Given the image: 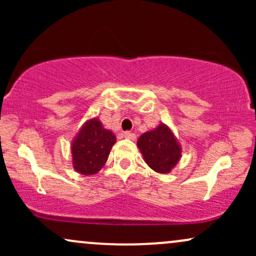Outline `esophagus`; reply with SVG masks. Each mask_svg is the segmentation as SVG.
<instances>
[{"mask_svg":"<svg viewBox=\"0 0 256 256\" xmlns=\"http://www.w3.org/2000/svg\"><path fill=\"white\" fill-rule=\"evenodd\" d=\"M124 137H125V138H128V140H136V134H132V132H130V131H126V132H124Z\"/></svg>","mask_w":256,"mask_h":256,"instance_id":"esophagus-1","label":"esophagus"}]
</instances>
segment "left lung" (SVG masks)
<instances>
[{"label":"left lung","instance_id":"obj_1","mask_svg":"<svg viewBox=\"0 0 256 256\" xmlns=\"http://www.w3.org/2000/svg\"><path fill=\"white\" fill-rule=\"evenodd\" d=\"M137 146L146 162L158 173L170 172L180 158V148L166 125L161 124L155 130L146 132L138 138Z\"/></svg>","mask_w":256,"mask_h":256}]
</instances>
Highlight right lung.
Listing matches in <instances>:
<instances>
[{"mask_svg":"<svg viewBox=\"0 0 256 256\" xmlns=\"http://www.w3.org/2000/svg\"><path fill=\"white\" fill-rule=\"evenodd\" d=\"M116 138L98 119L89 120L72 144L73 165L82 174H95L104 167Z\"/></svg>","mask_w":256,"mask_h":256,"instance_id":"right-lung-1","label":"right lung"}]
</instances>
